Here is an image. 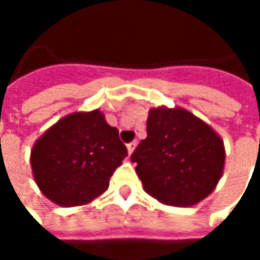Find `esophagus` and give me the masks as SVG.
I'll list each match as a JSON object with an SVG mask.
<instances>
[{"label": "esophagus", "mask_w": 260, "mask_h": 260, "mask_svg": "<svg viewBox=\"0 0 260 260\" xmlns=\"http://www.w3.org/2000/svg\"><path fill=\"white\" fill-rule=\"evenodd\" d=\"M136 146H137V142H132V143H128V145H127V150H128V155H132V153H133V150H135L136 149Z\"/></svg>", "instance_id": "1"}]
</instances>
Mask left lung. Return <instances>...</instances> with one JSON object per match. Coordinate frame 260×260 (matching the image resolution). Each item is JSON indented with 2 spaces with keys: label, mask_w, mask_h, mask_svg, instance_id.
<instances>
[{
  "label": "left lung",
  "mask_w": 260,
  "mask_h": 260,
  "mask_svg": "<svg viewBox=\"0 0 260 260\" xmlns=\"http://www.w3.org/2000/svg\"><path fill=\"white\" fill-rule=\"evenodd\" d=\"M146 132L130 159L147 194L164 204L188 207L214 191L225 153L210 125L182 108L159 107L149 111Z\"/></svg>",
  "instance_id": "1"
}]
</instances>
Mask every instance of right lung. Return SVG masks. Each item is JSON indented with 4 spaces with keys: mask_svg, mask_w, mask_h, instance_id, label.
<instances>
[{
    "mask_svg": "<svg viewBox=\"0 0 260 260\" xmlns=\"http://www.w3.org/2000/svg\"><path fill=\"white\" fill-rule=\"evenodd\" d=\"M127 156L118 130L98 110L59 120L31 150V169L40 191L56 204L75 207L92 201Z\"/></svg>",
    "mask_w": 260,
    "mask_h": 260,
    "instance_id": "add662e5",
    "label": "right lung"
}]
</instances>
